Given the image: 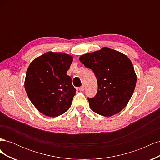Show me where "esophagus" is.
Segmentation results:
<instances>
[{"label": "esophagus", "mask_w": 160, "mask_h": 160, "mask_svg": "<svg viewBox=\"0 0 160 160\" xmlns=\"http://www.w3.org/2000/svg\"><path fill=\"white\" fill-rule=\"evenodd\" d=\"M79 91H83L85 90V86H84V85L81 86L80 88H79Z\"/></svg>", "instance_id": "obj_1"}]
</instances>
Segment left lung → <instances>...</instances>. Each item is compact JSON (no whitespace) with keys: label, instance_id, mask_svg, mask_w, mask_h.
Listing matches in <instances>:
<instances>
[{"label":"left lung","instance_id":"1","mask_svg":"<svg viewBox=\"0 0 160 160\" xmlns=\"http://www.w3.org/2000/svg\"><path fill=\"white\" fill-rule=\"evenodd\" d=\"M79 60L94 72L98 81V93L88 98L91 110L105 117L120 112L128 103L136 85L132 61L123 53L107 47L81 55Z\"/></svg>","mask_w":160,"mask_h":160}]
</instances>
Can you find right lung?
Masks as SVG:
<instances>
[{
    "instance_id": "1",
    "label": "right lung",
    "mask_w": 160,
    "mask_h": 160,
    "mask_svg": "<svg viewBox=\"0 0 160 160\" xmlns=\"http://www.w3.org/2000/svg\"><path fill=\"white\" fill-rule=\"evenodd\" d=\"M72 57L63 52H47L34 59L27 71L25 88L31 103L49 117L68 110L75 95L71 77L67 75Z\"/></svg>"
}]
</instances>
